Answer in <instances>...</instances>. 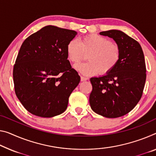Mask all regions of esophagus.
I'll return each instance as SVG.
<instances>
[{"label": "esophagus", "instance_id": "1", "mask_svg": "<svg viewBox=\"0 0 156 156\" xmlns=\"http://www.w3.org/2000/svg\"><path fill=\"white\" fill-rule=\"evenodd\" d=\"M88 80V77H86L84 76H81V81H85Z\"/></svg>", "mask_w": 156, "mask_h": 156}]
</instances>
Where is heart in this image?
Returning a JSON list of instances; mask_svg holds the SVG:
<instances>
[{"mask_svg":"<svg viewBox=\"0 0 156 156\" xmlns=\"http://www.w3.org/2000/svg\"><path fill=\"white\" fill-rule=\"evenodd\" d=\"M66 54L69 61L75 64L87 55L88 62L75 66L76 70L86 75L98 73L106 75L116 66L121 58L119 45L98 35H86L80 38L79 42L71 40L67 44Z\"/></svg>","mask_w":156,"mask_h":156,"instance_id":"obj_1","label":"heart"}]
</instances>
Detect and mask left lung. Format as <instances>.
Listing matches in <instances>:
<instances>
[{
    "mask_svg": "<svg viewBox=\"0 0 156 156\" xmlns=\"http://www.w3.org/2000/svg\"><path fill=\"white\" fill-rule=\"evenodd\" d=\"M100 34L116 41L121 58L106 75L90 78L93 90L89 102L98 114L118 118L129 113L142 96L147 78L144 56L140 43L121 30L102 31Z\"/></svg>",
    "mask_w": 156,
    "mask_h": 156,
    "instance_id": "8db88e82",
    "label": "left lung"
}]
</instances>
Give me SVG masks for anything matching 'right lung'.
<instances>
[{"instance_id": "obj_1", "label": "right lung", "mask_w": 156, "mask_h": 156, "mask_svg": "<svg viewBox=\"0 0 156 156\" xmlns=\"http://www.w3.org/2000/svg\"><path fill=\"white\" fill-rule=\"evenodd\" d=\"M76 35L75 30L47 26L21 44L13 68L14 91L32 114L50 118L68 107L80 81L66 54L67 44Z\"/></svg>"}]
</instances>
